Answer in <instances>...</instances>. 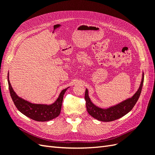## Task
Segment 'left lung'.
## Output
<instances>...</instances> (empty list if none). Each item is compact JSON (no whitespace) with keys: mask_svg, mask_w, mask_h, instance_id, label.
Here are the masks:
<instances>
[{"mask_svg":"<svg viewBox=\"0 0 155 155\" xmlns=\"http://www.w3.org/2000/svg\"><path fill=\"white\" fill-rule=\"evenodd\" d=\"M143 82L144 72H143L140 86L132 97L127 98L126 100L107 108H100L93 104L88 96V91L87 88H86L84 98L86 101V107L88 114L98 120L103 122L113 121L124 116L133 109V108L137 103L141 93V91H142Z\"/></svg>","mask_w":155,"mask_h":155,"instance_id":"8db88e82","label":"left lung"}]
</instances>
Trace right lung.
<instances>
[{
  "label": "right lung",
  "mask_w": 155,
  "mask_h": 155,
  "mask_svg": "<svg viewBox=\"0 0 155 155\" xmlns=\"http://www.w3.org/2000/svg\"><path fill=\"white\" fill-rule=\"evenodd\" d=\"M8 83L10 94L17 109L25 116L36 121H48L57 117L61 113L63 97L68 88L62 90L58 98L51 104H35L23 99L16 94L11 87L8 74Z\"/></svg>",
  "instance_id": "obj_1"
}]
</instances>
